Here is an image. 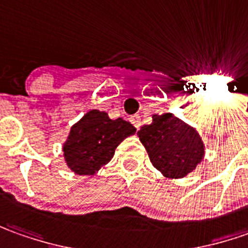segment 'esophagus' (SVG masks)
<instances>
[{"instance_id": "esophagus-1", "label": "esophagus", "mask_w": 248, "mask_h": 248, "mask_svg": "<svg viewBox=\"0 0 248 248\" xmlns=\"http://www.w3.org/2000/svg\"><path fill=\"white\" fill-rule=\"evenodd\" d=\"M129 121H130V122L134 124V127H136L137 130H140V127H141L140 116H139V115H132L130 118H129Z\"/></svg>"}]
</instances>
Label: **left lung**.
Listing matches in <instances>:
<instances>
[{
  "label": "left lung",
  "instance_id": "1",
  "mask_svg": "<svg viewBox=\"0 0 248 248\" xmlns=\"http://www.w3.org/2000/svg\"><path fill=\"white\" fill-rule=\"evenodd\" d=\"M154 167L170 178H181L201 162L204 147L199 134L171 114L154 116L137 132Z\"/></svg>",
  "mask_w": 248,
  "mask_h": 248
}]
</instances>
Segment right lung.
<instances>
[{
	"label": "right lung",
	"mask_w": 248,
	"mask_h": 248,
	"mask_svg": "<svg viewBox=\"0 0 248 248\" xmlns=\"http://www.w3.org/2000/svg\"><path fill=\"white\" fill-rule=\"evenodd\" d=\"M134 133L136 127L122 118L112 121L93 109L71 127L63 148L67 165L77 174H94L112 159L121 141Z\"/></svg>",
	"instance_id": "right-lung-1"
}]
</instances>
